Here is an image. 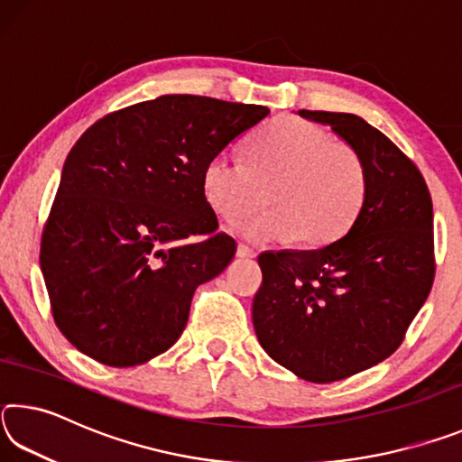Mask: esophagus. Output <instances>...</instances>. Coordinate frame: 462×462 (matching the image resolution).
Here are the masks:
<instances>
[{
  "mask_svg": "<svg viewBox=\"0 0 462 462\" xmlns=\"http://www.w3.org/2000/svg\"><path fill=\"white\" fill-rule=\"evenodd\" d=\"M236 256H238V259H254L256 253H254V250H250L248 246H245V245H238Z\"/></svg>",
  "mask_w": 462,
  "mask_h": 462,
  "instance_id": "34e87169",
  "label": "esophagus"
}]
</instances>
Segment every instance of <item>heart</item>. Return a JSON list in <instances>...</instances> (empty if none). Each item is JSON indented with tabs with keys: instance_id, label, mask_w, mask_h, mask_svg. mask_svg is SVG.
I'll list each match as a JSON object with an SVG mask.
<instances>
[{
	"instance_id": "b5f03b06",
	"label": "heart",
	"mask_w": 462,
	"mask_h": 462,
	"mask_svg": "<svg viewBox=\"0 0 462 462\" xmlns=\"http://www.w3.org/2000/svg\"><path fill=\"white\" fill-rule=\"evenodd\" d=\"M248 165L220 152L203 169V195L226 222L254 212L264 193L271 209L238 226L250 242L293 238L324 246L361 214L369 189L363 156L301 118H277L250 138Z\"/></svg>"
}]
</instances>
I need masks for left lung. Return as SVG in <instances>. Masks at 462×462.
Wrapping results in <instances>:
<instances>
[{
    "label": "left lung",
    "instance_id": "1",
    "mask_svg": "<svg viewBox=\"0 0 462 462\" xmlns=\"http://www.w3.org/2000/svg\"><path fill=\"white\" fill-rule=\"evenodd\" d=\"M297 114L363 156L369 189L340 240L259 256L253 324L273 361L300 379L332 383L393 355L424 306L434 281L432 199L416 165L363 118Z\"/></svg>",
    "mask_w": 462,
    "mask_h": 462
}]
</instances>
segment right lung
<instances>
[{
	"instance_id": "obj_1",
	"label": "right lung",
	"mask_w": 462,
	"mask_h": 462,
	"mask_svg": "<svg viewBox=\"0 0 462 462\" xmlns=\"http://www.w3.org/2000/svg\"><path fill=\"white\" fill-rule=\"evenodd\" d=\"M267 116L264 106L161 96L77 140L41 246L54 322L77 350L136 366L179 340L195 289L236 253L230 236H212L203 169Z\"/></svg>"
}]
</instances>
